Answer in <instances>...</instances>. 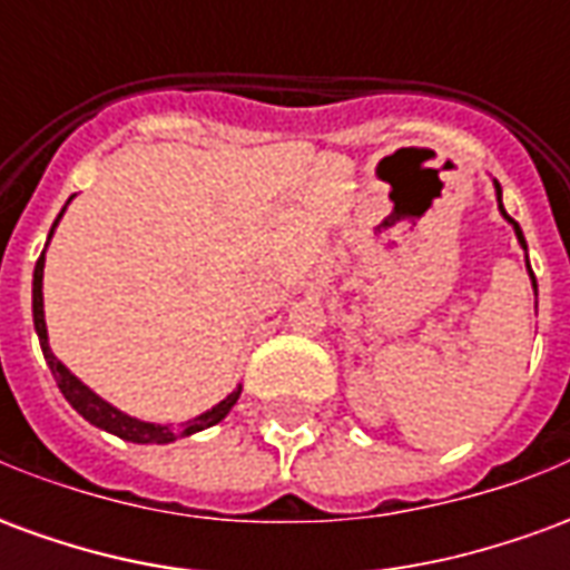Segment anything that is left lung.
Masks as SVG:
<instances>
[{
    "label": "left lung",
    "instance_id": "obj_1",
    "mask_svg": "<svg viewBox=\"0 0 570 570\" xmlns=\"http://www.w3.org/2000/svg\"><path fill=\"white\" fill-rule=\"evenodd\" d=\"M498 198H501V186H498ZM501 213H503V207H501ZM503 216H507V213H503ZM507 219H510V216H507ZM510 223H513L515 235H519V244L525 247V237H522V228H519V223H515V219H510ZM525 249H528V247H525ZM531 277H534V274H531ZM534 286H538V284H534Z\"/></svg>",
    "mask_w": 570,
    "mask_h": 570
}]
</instances>
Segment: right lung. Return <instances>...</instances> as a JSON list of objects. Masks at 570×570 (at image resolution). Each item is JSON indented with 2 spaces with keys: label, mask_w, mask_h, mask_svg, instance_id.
I'll list each match as a JSON object with an SVG mask.
<instances>
[{
  "label": "right lung",
  "mask_w": 570,
  "mask_h": 570,
  "mask_svg": "<svg viewBox=\"0 0 570 570\" xmlns=\"http://www.w3.org/2000/svg\"><path fill=\"white\" fill-rule=\"evenodd\" d=\"M42 268H45V253L39 256V262H36V272H32V321H36V333H39V342H42V354L45 360H48V366H51V375L57 379V387H60V394L67 396L69 406L76 409L81 419H88L91 424H97V428L116 433V436H121V440L158 442V445H161V442H174L179 440V436H188V433H198V430L204 428H213V424H219V421L228 415V409L235 406L240 391H235L232 396H225L219 406H213L210 412H204L200 419L188 421V424H183V428H161V424H149V421L130 419V415H125V412H118V409L109 406L106 400H100L94 391H88V387H85V384H81L79 379H76V375H72V372H69L67 366L51 354V347H48V330H45V311H42Z\"/></svg>",
  "instance_id": "1"
}]
</instances>
